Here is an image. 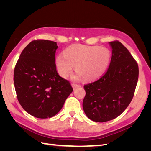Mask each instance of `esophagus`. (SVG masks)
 Returning a JSON list of instances; mask_svg holds the SVG:
<instances>
[{
  "label": "esophagus",
  "instance_id": "34e87169",
  "mask_svg": "<svg viewBox=\"0 0 151 151\" xmlns=\"http://www.w3.org/2000/svg\"><path fill=\"white\" fill-rule=\"evenodd\" d=\"M72 86L74 89H76L77 88H79V87H80V85L76 84V83H72Z\"/></svg>",
  "mask_w": 151,
  "mask_h": 151
}]
</instances>
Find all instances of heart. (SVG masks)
Listing matches in <instances>:
<instances>
[{
	"label": "heart",
	"mask_w": 151,
	"mask_h": 151,
	"mask_svg": "<svg viewBox=\"0 0 151 151\" xmlns=\"http://www.w3.org/2000/svg\"><path fill=\"white\" fill-rule=\"evenodd\" d=\"M109 50L98 46L76 44L68 47L64 55L60 54L56 58L57 70L60 76L66 77L76 71L85 81H92L101 76L110 62Z\"/></svg>",
	"instance_id": "1"
}]
</instances>
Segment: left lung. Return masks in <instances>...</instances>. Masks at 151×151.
Here are the masks:
<instances>
[{
  "label": "left lung",
  "instance_id": "8db88e82",
  "mask_svg": "<svg viewBox=\"0 0 151 151\" xmlns=\"http://www.w3.org/2000/svg\"><path fill=\"white\" fill-rule=\"evenodd\" d=\"M112 56L109 68L99 79L84 86L83 106L90 120L105 122L125 111L134 97L139 67L127 48L118 41L109 42Z\"/></svg>",
  "mask_w": 151,
  "mask_h": 151
}]
</instances>
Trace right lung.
<instances>
[{
  "mask_svg": "<svg viewBox=\"0 0 151 151\" xmlns=\"http://www.w3.org/2000/svg\"><path fill=\"white\" fill-rule=\"evenodd\" d=\"M57 43L35 40L22 50L14 72L18 101L29 115L38 118L57 114L73 91L69 81L58 74Z\"/></svg>",
  "mask_w": 151,
  "mask_h": 151,
  "instance_id": "right-lung-1",
  "label": "right lung"
}]
</instances>
